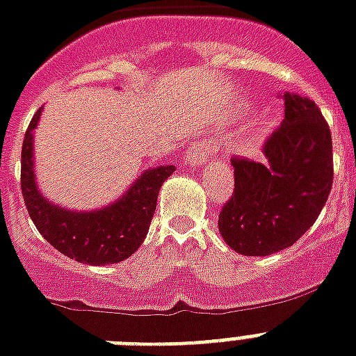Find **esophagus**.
Segmentation results:
<instances>
[{
    "label": "esophagus",
    "instance_id": "34e87169",
    "mask_svg": "<svg viewBox=\"0 0 356 356\" xmlns=\"http://www.w3.org/2000/svg\"><path fill=\"white\" fill-rule=\"evenodd\" d=\"M216 153V144L212 143V138H199L197 143H193L190 148L186 149V155H184V161H186L190 166H199V164H204L208 159L213 157Z\"/></svg>",
    "mask_w": 356,
    "mask_h": 356
}]
</instances>
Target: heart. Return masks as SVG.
I'll return each instance as SVG.
<instances>
[{"label": "heart", "mask_w": 356, "mask_h": 356, "mask_svg": "<svg viewBox=\"0 0 356 356\" xmlns=\"http://www.w3.org/2000/svg\"><path fill=\"white\" fill-rule=\"evenodd\" d=\"M263 137V129L259 128V126H254L252 129H250V133H248V137H247V143L248 144H254V143H258L259 138Z\"/></svg>", "instance_id": "heart-1"}]
</instances>
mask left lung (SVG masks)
I'll list each match as a JSON object with an SVG mask.
<instances>
[{
    "instance_id": "1",
    "label": "left lung",
    "mask_w": 356,
    "mask_h": 356,
    "mask_svg": "<svg viewBox=\"0 0 356 356\" xmlns=\"http://www.w3.org/2000/svg\"><path fill=\"white\" fill-rule=\"evenodd\" d=\"M285 117L263 143L265 163L232 157L234 192L219 212V232L245 256L291 247L313 227L333 186L327 120L307 97L280 93Z\"/></svg>"
}]
</instances>
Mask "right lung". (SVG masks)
I'll return each mask as SVG.
<instances>
[{"instance_id": "obj_1", "label": "right lung", "mask_w": 356, "mask_h": 356, "mask_svg": "<svg viewBox=\"0 0 356 356\" xmlns=\"http://www.w3.org/2000/svg\"><path fill=\"white\" fill-rule=\"evenodd\" d=\"M42 108L31 118L22 146V193L38 232L56 250L86 265H109L129 258L146 238L157 208L159 190L175 172L173 166L148 170L128 193L95 212H69L40 195L34 183L33 131Z\"/></svg>"}]
</instances>
